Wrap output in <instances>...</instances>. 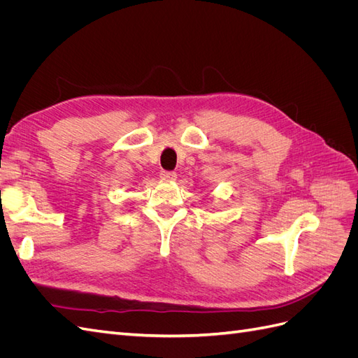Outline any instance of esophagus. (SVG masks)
Here are the masks:
<instances>
[{
    "label": "esophagus",
    "mask_w": 358,
    "mask_h": 358,
    "mask_svg": "<svg viewBox=\"0 0 358 358\" xmlns=\"http://www.w3.org/2000/svg\"><path fill=\"white\" fill-rule=\"evenodd\" d=\"M161 179L164 180H175L176 179V173L175 171H169V170H161L159 171Z\"/></svg>",
    "instance_id": "esophagus-1"
}]
</instances>
